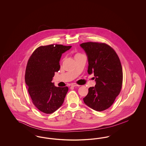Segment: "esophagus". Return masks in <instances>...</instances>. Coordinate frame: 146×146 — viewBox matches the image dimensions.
<instances>
[{"mask_svg":"<svg viewBox=\"0 0 146 146\" xmlns=\"http://www.w3.org/2000/svg\"><path fill=\"white\" fill-rule=\"evenodd\" d=\"M70 85H71L72 86H74V87H75V86H79V85H78V84H76V83L70 84Z\"/></svg>","mask_w":146,"mask_h":146,"instance_id":"esophagus-1","label":"esophagus"}]
</instances>
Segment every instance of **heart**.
I'll return each instance as SVG.
<instances>
[{"mask_svg":"<svg viewBox=\"0 0 146 146\" xmlns=\"http://www.w3.org/2000/svg\"><path fill=\"white\" fill-rule=\"evenodd\" d=\"M80 55V54H76V55Z\"/></svg>","mask_w":146,"mask_h":146,"instance_id":"b5f03b06","label":"heart"}]
</instances>
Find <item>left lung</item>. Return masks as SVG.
Instances as JSON below:
<instances>
[{
    "label": "left lung",
    "mask_w": 146,
    "mask_h": 146,
    "mask_svg": "<svg viewBox=\"0 0 146 146\" xmlns=\"http://www.w3.org/2000/svg\"><path fill=\"white\" fill-rule=\"evenodd\" d=\"M80 46L88 57V73L94 74L96 82L95 87L89 88L84 102L95 111H103L111 106L121 89L123 70L119 58L104 43L88 42Z\"/></svg>",
    "instance_id": "obj_1"
}]
</instances>
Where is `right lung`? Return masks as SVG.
Returning <instances> with one entry per match:
<instances>
[{
	"instance_id": "right-lung-1",
	"label": "right lung",
	"mask_w": 146,
	"mask_h": 146,
	"mask_svg": "<svg viewBox=\"0 0 146 146\" xmlns=\"http://www.w3.org/2000/svg\"><path fill=\"white\" fill-rule=\"evenodd\" d=\"M71 47L58 44L41 46L28 60L25 73L26 88L33 104L44 113H54L64 102L68 88L56 87L52 80L55 72L60 69L63 53Z\"/></svg>"
}]
</instances>
